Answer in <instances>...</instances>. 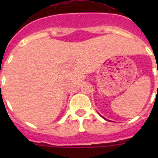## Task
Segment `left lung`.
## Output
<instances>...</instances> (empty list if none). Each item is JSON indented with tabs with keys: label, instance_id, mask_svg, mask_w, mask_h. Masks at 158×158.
<instances>
[{
	"label": "left lung",
	"instance_id": "left-lung-1",
	"mask_svg": "<svg viewBox=\"0 0 158 158\" xmlns=\"http://www.w3.org/2000/svg\"><path fill=\"white\" fill-rule=\"evenodd\" d=\"M157 73H158V69H157ZM158 87V86H157Z\"/></svg>",
	"mask_w": 158,
	"mask_h": 158
}]
</instances>
